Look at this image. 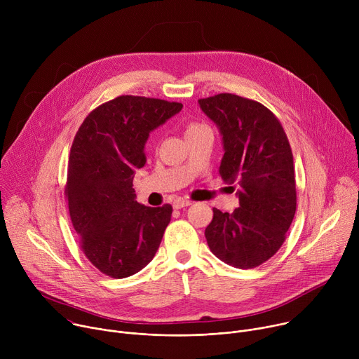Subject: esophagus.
<instances>
[{"label":"esophagus","instance_id":"obj_1","mask_svg":"<svg viewBox=\"0 0 359 359\" xmlns=\"http://www.w3.org/2000/svg\"><path fill=\"white\" fill-rule=\"evenodd\" d=\"M190 204H191L190 200H186V198H176V200L173 201V208H175V209H183V208L190 206Z\"/></svg>","mask_w":359,"mask_h":359}]
</instances>
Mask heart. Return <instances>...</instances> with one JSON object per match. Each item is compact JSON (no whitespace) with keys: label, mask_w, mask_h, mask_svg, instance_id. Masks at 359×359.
<instances>
[{"label":"heart","mask_w":359,"mask_h":359,"mask_svg":"<svg viewBox=\"0 0 359 359\" xmlns=\"http://www.w3.org/2000/svg\"><path fill=\"white\" fill-rule=\"evenodd\" d=\"M201 128H204V125H200V123H194V122H190V123H187V125H186V129H184V135L187 136V135H190V133H193V132H196V130H198V129H201Z\"/></svg>","instance_id":"heart-1"}]
</instances>
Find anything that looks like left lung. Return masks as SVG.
Masks as SVG:
<instances>
[{
  "instance_id": "left-lung-1",
  "label": "left lung",
  "mask_w": 359,
  "mask_h": 359,
  "mask_svg": "<svg viewBox=\"0 0 359 359\" xmlns=\"http://www.w3.org/2000/svg\"><path fill=\"white\" fill-rule=\"evenodd\" d=\"M219 128L224 155L219 173L237 186L233 213L213 209L208 244L236 269H254L280 250L297 208L292 151L276 115L259 102L233 93L198 99ZM234 186L231 189L234 190Z\"/></svg>"
}]
</instances>
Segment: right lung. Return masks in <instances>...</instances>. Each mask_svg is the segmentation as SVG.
<instances>
[{"instance_id": "add662e5", "label": "right lung", "mask_w": 359, "mask_h": 359, "mask_svg": "<svg viewBox=\"0 0 359 359\" xmlns=\"http://www.w3.org/2000/svg\"><path fill=\"white\" fill-rule=\"evenodd\" d=\"M163 99L123 95L93 109L78 129L65 196L86 259L112 278L144 269L170 223L172 206L136 201L133 177L146 163L149 133L182 111Z\"/></svg>"}]
</instances>
